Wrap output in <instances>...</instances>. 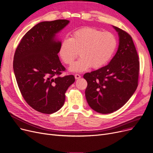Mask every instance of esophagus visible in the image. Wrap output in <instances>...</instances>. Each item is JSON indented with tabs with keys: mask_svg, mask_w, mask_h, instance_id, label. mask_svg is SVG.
<instances>
[{
	"mask_svg": "<svg viewBox=\"0 0 153 153\" xmlns=\"http://www.w3.org/2000/svg\"><path fill=\"white\" fill-rule=\"evenodd\" d=\"M75 79H79V78H81V75H79V74H76L75 75Z\"/></svg>",
	"mask_w": 153,
	"mask_h": 153,
	"instance_id": "obj_1",
	"label": "esophagus"
}]
</instances>
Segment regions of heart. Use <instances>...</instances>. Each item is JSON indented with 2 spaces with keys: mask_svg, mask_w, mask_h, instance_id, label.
Returning <instances> with one entry per match:
<instances>
[{
  "mask_svg": "<svg viewBox=\"0 0 153 153\" xmlns=\"http://www.w3.org/2000/svg\"><path fill=\"white\" fill-rule=\"evenodd\" d=\"M117 47V39L110 32L85 27L76 30L70 38L62 41L59 56L67 65H71L79 55L82 56L70 68L71 71H83L91 67L99 68L112 58Z\"/></svg>",
  "mask_w": 153,
  "mask_h": 153,
  "instance_id": "heart-1",
  "label": "heart"
}]
</instances>
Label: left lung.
<instances>
[{
    "mask_svg": "<svg viewBox=\"0 0 153 153\" xmlns=\"http://www.w3.org/2000/svg\"><path fill=\"white\" fill-rule=\"evenodd\" d=\"M119 45L109 64L83 78L87 81L86 101L97 112L109 114L119 110L133 94L138 86L140 63L131 36L114 26Z\"/></svg>",
    "mask_w": 153,
    "mask_h": 153,
    "instance_id": "1",
    "label": "left lung"
}]
</instances>
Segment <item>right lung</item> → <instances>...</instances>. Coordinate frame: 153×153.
Masks as SVG:
<instances>
[{
  "instance_id": "1",
  "label": "right lung",
  "mask_w": 153,
  "mask_h": 153,
  "mask_svg": "<svg viewBox=\"0 0 153 153\" xmlns=\"http://www.w3.org/2000/svg\"><path fill=\"white\" fill-rule=\"evenodd\" d=\"M69 22L39 23L25 34L14 54L13 71L24 100L43 114H52L61 108L66 91L75 81L72 75L60 76L65 68L58 56L62 42L56 34Z\"/></svg>"
}]
</instances>
